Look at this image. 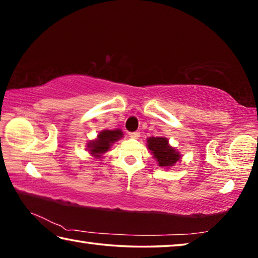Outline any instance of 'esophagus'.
<instances>
[{
    "mask_svg": "<svg viewBox=\"0 0 258 258\" xmlns=\"http://www.w3.org/2000/svg\"><path fill=\"white\" fill-rule=\"evenodd\" d=\"M130 138H133V139H138L140 137V132H131L128 133Z\"/></svg>",
    "mask_w": 258,
    "mask_h": 258,
    "instance_id": "1",
    "label": "esophagus"
}]
</instances>
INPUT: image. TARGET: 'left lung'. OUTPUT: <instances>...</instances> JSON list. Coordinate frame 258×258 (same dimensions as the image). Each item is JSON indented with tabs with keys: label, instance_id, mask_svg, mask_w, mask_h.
I'll return each instance as SVG.
<instances>
[{
	"label": "left lung",
	"instance_id": "obj_1",
	"mask_svg": "<svg viewBox=\"0 0 258 258\" xmlns=\"http://www.w3.org/2000/svg\"><path fill=\"white\" fill-rule=\"evenodd\" d=\"M148 148L160 167H171L181 158L180 154L168 145L167 139L163 137L148 139Z\"/></svg>",
	"mask_w": 258,
	"mask_h": 258
}]
</instances>
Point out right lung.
<instances>
[{
  "mask_svg": "<svg viewBox=\"0 0 258 258\" xmlns=\"http://www.w3.org/2000/svg\"><path fill=\"white\" fill-rule=\"evenodd\" d=\"M123 137L120 130H115V131H109L104 130L102 132H100L98 135V139L95 141H91L89 143V150L93 156L100 158V156L103 152L108 151L109 148H110L111 143H113L117 140Z\"/></svg>",
  "mask_w": 258,
  "mask_h": 258,
  "instance_id": "1",
  "label": "right lung"
}]
</instances>
